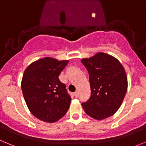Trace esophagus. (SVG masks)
I'll return each mask as SVG.
<instances>
[{"label":"esophagus","instance_id":"34e87169","mask_svg":"<svg viewBox=\"0 0 146 146\" xmlns=\"http://www.w3.org/2000/svg\"><path fill=\"white\" fill-rule=\"evenodd\" d=\"M74 96L76 97V98H77V97H79V92H74Z\"/></svg>","mask_w":146,"mask_h":146}]
</instances>
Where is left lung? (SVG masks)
Wrapping results in <instances>:
<instances>
[{
  "label": "left lung",
  "instance_id": "8db88e82",
  "mask_svg": "<svg viewBox=\"0 0 146 146\" xmlns=\"http://www.w3.org/2000/svg\"><path fill=\"white\" fill-rule=\"evenodd\" d=\"M82 63L90 77L91 96L82 102L84 112L95 120L112 115L120 108L127 89V79L124 67L111 55L97 53Z\"/></svg>",
  "mask_w": 146,
  "mask_h": 146
}]
</instances>
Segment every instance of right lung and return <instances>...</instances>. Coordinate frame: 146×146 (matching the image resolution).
<instances>
[{"instance_id": "1", "label": "right lung", "mask_w": 146, "mask_h": 146, "mask_svg": "<svg viewBox=\"0 0 146 146\" xmlns=\"http://www.w3.org/2000/svg\"><path fill=\"white\" fill-rule=\"evenodd\" d=\"M69 61L51 57L31 64L23 73L21 90L33 115L47 123H54L67 112L71 103L66 85L59 76Z\"/></svg>"}]
</instances>
